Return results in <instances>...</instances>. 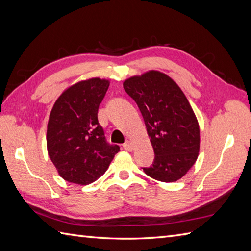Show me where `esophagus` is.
I'll return each instance as SVG.
<instances>
[{
    "instance_id": "esophagus-1",
    "label": "esophagus",
    "mask_w": 251,
    "mask_h": 251,
    "mask_svg": "<svg viewBox=\"0 0 251 251\" xmlns=\"http://www.w3.org/2000/svg\"><path fill=\"white\" fill-rule=\"evenodd\" d=\"M123 148H124L126 151H132V149H134V147H132V143L130 141H126L124 145H123Z\"/></svg>"
}]
</instances>
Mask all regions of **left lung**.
Listing matches in <instances>:
<instances>
[{
	"mask_svg": "<svg viewBox=\"0 0 251 251\" xmlns=\"http://www.w3.org/2000/svg\"><path fill=\"white\" fill-rule=\"evenodd\" d=\"M123 86L141 112L155 154L143 172L162 182L182 178L200 151L199 123L183 92L158 71L132 76Z\"/></svg>",
	"mask_w": 251,
	"mask_h": 251,
	"instance_id": "left-lung-1",
	"label": "left lung"
}]
</instances>
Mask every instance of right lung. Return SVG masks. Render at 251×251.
I'll list each match as a JSON object with an SVG mask.
<instances>
[{"instance_id":"obj_1","label":"right lung","mask_w":251,"mask_h":251,"mask_svg":"<svg viewBox=\"0 0 251 251\" xmlns=\"http://www.w3.org/2000/svg\"><path fill=\"white\" fill-rule=\"evenodd\" d=\"M109 81L98 77L69 87L57 99L47 125V151L66 181L86 185L108 169L117 145L106 141L98 109Z\"/></svg>"}]
</instances>
